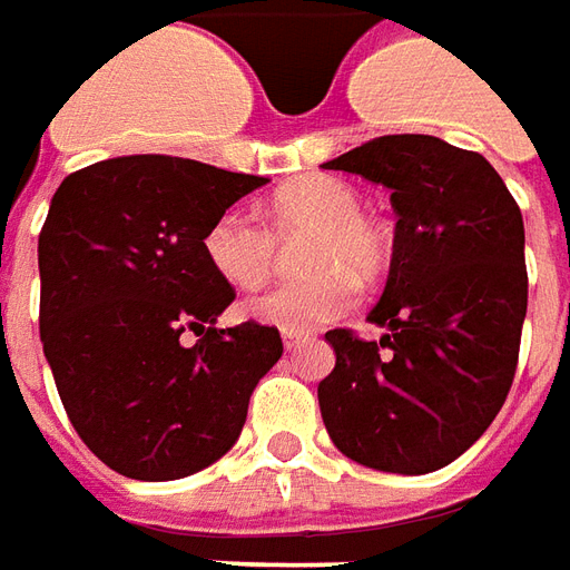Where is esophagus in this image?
Instances as JSON below:
<instances>
[{"label":"esophagus","mask_w":570,"mask_h":570,"mask_svg":"<svg viewBox=\"0 0 570 570\" xmlns=\"http://www.w3.org/2000/svg\"><path fill=\"white\" fill-rule=\"evenodd\" d=\"M306 341H309V334H297V331H282V343H285V350H301Z\"/></svg>","instance_id":"esophagus-1"}]
</instances>
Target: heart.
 <instances>
[{
  "label": "heart",
  "mask_w": 570,
  "mask_h": 570,
  "mask_svg": "<svg viewBox=\"0 0 570 570\" xmlns=\"http://www.w3.org/2000/svg\"><path fill=\"white\" fill-rule=\"evenodd\" d=\"M309 233L301 264L316 269L276 285L245 304V313L282 331H316L350 313L358 301V278H377L390 264L383 229L362 214V196L337 177L309 175L278 187L266 208V227L252 214L227 208L205 229V257L233 288L252 292L276 273L278 242Z\"/></svg>",
  "instance_id": "obj_1"
}]
</instances>
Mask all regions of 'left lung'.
Returning <instances> with one entry per match:
<instances>
[{"instance_id": "8db88e82", "label": "left lung", "mask_w": 570, "mask_h": 570, "mask_svg": "<svg viewBox=\"0 0 570 570\" xmlns=\"http://www.w3.org/2000/svg\"><path fill=\"white\" fill-rule=\"evenodd\" d=\"M322 168L390 189V278L362 341L334 328L318 383L331 442L362 466L423 475L448 466L507 402L528 309L522 212L485 156L433 135H383Z\"/></svg>"}]
</instances>
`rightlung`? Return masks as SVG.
<instances>
[{"mask_svg":"<svg viewBox=\"0 0 570 570\" xmlns=\"http://www.w3.org/2000/svg\"><path fill=\"white\" fill-rule=\"evenodd\" d=\"M264 184L149 153L79 168L51 199L42 350L72 430L128 479L171 482L224 458L282 356L273 325L214 328L236 288L202 248L214 217Z\"/></svg>","mask_w":570,"mask_h":570,"instance_id":"add662e5","label":"right lung"}]
</instances>
